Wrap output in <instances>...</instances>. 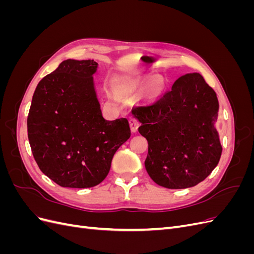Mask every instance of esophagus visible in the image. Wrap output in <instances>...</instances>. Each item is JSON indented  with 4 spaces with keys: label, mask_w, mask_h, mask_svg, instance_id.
<instances>
[{
    "label": "esophagus",
    "mask_w": 254,
    "mask_h": 254,
    "mask_svg": "<svg viewBox=\"0 0 254 254\" xmlns=\"http://www.w3.org/2000/svg\"><path fill=\"white\" fill-rule=\"evenodd\" d=\"M129 124H130V128H131V131L135 132L137 128H139V126H140V122L136 118L131 117L129 119Z\"/></svg>",
    "instance_id": "esophagus-1"
}]
</instances>
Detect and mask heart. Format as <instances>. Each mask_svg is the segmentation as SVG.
I'll return each instance as SVG.
<instances>
[{
    "mask_svg": "<svg viewBox=\"0 0 254 254\" xmlns=\"http://www.w3.org/2000/svg\"><path fill=\"white\" fill-rule=\"evenodd\" d=\"M164 90L163 79L151 73L119 76L113 80V91L119 97H136L143 93L148 99L158 98Z\"/></svg>",
    "mask_w": 254,
    "mask_h": 254,
    "instance_id": "1",
    "label": "heart"
}]
</instances>
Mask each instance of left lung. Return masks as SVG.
<instances>
[{
	"label": "left lung",
	"instance_id": "obj_1",
	"mask_svg": "<svg viewBox=\"0 0 254 254\" xmlns=\"http://www.w3.org/2000/svg\"><path fill=\"white\" fill-rule=\"evenodd\" d=\"M218 101L198 73L186 74L151 104L133 106L148 142L145 167L167 189H187L203 181L219 162L222 147L214 128Z\"/></svg>",
	"mask_w": 254,
	"mask_h": 254
}]
</instances>
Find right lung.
Segmentation results:
<instances>
[{"label": "right lung", "instance_id": "1", "mask_svg": "<svg viewBox=\"0 0 254 254\" xmlns=\"http://www.w3.org/2000/svg\"><path fill=\"white\" fill-rule=\"evenodd\" d=\"M94 60L63 61L35 90L27 117L28 141L41 172L64 188L101 183L131 134L127 119L107 121L93 86Z\"/></svg>", "mask_w": 254, "mask_h": 254}]
</instances>
